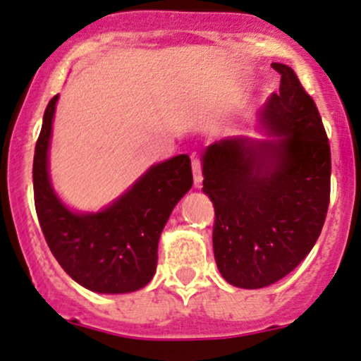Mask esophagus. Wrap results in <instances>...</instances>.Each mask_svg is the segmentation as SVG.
I'll use <instances>...</instances> for the list:
<instances>
[{
	"label": "esophagus",
	"instance_id": "obj_1",
	"mask_svg": "<svg viewBox=\"0 0 361 361\" xmlns=\"http://www.w3.org/2000/svg\"><path fill=\"white\" fill-rule=\"evenodd\" d=\"M192 173H194V184L200 188L201 180H202V165H201V160L197 159V157H194L192 159Z\"/></svg>",
	"mask_w": 361,
	"mask_h": 361
}]
</instances>
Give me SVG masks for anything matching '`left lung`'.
<instances>
[{"label": "left lung", "mask_w": 361, "mask_h": 361, "mask_svg": "<svg viewBox=\"0 0 361 361\" xmlns=\"http://www.w3.org/2000/svg\"><path fill=\"white\" fill-rule=\"evenodd\" d=\"M261 112L276 141L230 137L202 155V192L214 206L213 250L230 285L264 288L307 257L326 221L331 148L321 114L290 66Z\"/></svg>", "instance_id": "obj_1"}]
</instances>
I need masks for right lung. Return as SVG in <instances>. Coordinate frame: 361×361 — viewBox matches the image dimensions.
<instances>
[{"mask_svg": "<svg viewBox=\"0 0 361 361\" xmlns=\"http://www.w3.org/2000/svg\"><path fill=\"white\" fill-rule=\"evenodd\" d=\"M58 95L44 112L34 155L35 212L52 256L76 283L97 293H128L148 285L170 213L191 189V159L177 155L148 169L99 213H73L51 188L47 152Z\"/></svg>", "mask_w": 361, "mask_h": 361, "instance_id": "add662e5", "label": "right lung"}]
</instances>
